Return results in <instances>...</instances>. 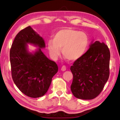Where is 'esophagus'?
<instances>
[{
	"label": "esophagus",
	"mask_w": 120,
	"mask_h": 120,
	"mask_svg": "<svg viewBox=\"0 0 120 120\" xmlns=\"http://www.w3.org/2000/svg\"><path fill=\"white\" fill-rule=\"evenodd\" d=\"M66 70V66H62L61 68V70L62 71H65Z\"/></svg>",
	"instance_id": "1"
}]
</instances>
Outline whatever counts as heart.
<instances>
[{
    "instance_id": "1",
    "label": "heart",
    "mask_w": 120,
    "mask_h": 120,
    "mask_svg": "<svg viewBox=\"0 0 120 120\" xmlns=\"http://www.w3.org/2000/svg\"><path fill=\"white\" fill-rule=\"evenodd\" d=\"M89 45V38L84 32L71 29H62L55 33L53 40L48 42L47 47L51 58L56 60L61 52L71 60H77L85 54Z\"/></svg>"
}]
</instances>
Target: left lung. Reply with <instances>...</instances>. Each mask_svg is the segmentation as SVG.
Wrapping results in <instances>:
<instances>
[{
	"label": "left lung",
	"mask_w": 120,
	"mask_h": 120,
	"mask_svg": "<svg viewBox=\"0 0 120 120\" xmlns=\"http://www.w3.org/2000/svg\"><path fill=\"white\" fill-rule=\"evenodd\" d=\"M110 54L104 42L91 43L84 55L70 67L73 79L70 86L74 97L92 100L102 91L109 77Z\"/></svg>",
	"instance_id": "left-lung-1"
}]
</instances>
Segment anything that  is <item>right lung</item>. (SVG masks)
I'll list each match as a JSON object with an SVG mask.
<instances>
[{"label": "right lung", "instance_id": "obj_1", "mask_svg": "<svg viewBox=\"0 0 120 120\" xmlns=\"http://www.w3.org/2000/svg\"><path fill=\"white\" fill-rule=\"evenodd\" d=\"M27 43L39 48L33 53H30ZM45 46L43 38L28 26L18 33L10 49L12 79L20 91L30 97L44 96L58 70L56 63L47 58L41 50Z\"/></svg>", "mask_w": 120, "mask_h": 120}]
</instances>
